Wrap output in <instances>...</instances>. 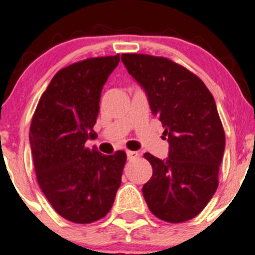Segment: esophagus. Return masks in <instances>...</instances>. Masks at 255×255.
Here are the masks:
<instances>
[{
  "mask_svg": "<svg viewBox=\"0 0 255 255\" xmlns=\"http://www.w3.org/2000/svg\"><path fill=\"white\" fill-rule=\"evenodd\" d=\"M126 154H128V159H129V160H132V159H135V158H137V156H139V153H137V151L128 150V151H126Z\"/></svg>",
  "mask_w": 255,
  "mask_h": 255,
  "instance_id": "34e87169",
  "label": "esophagus"
}]
</instances>
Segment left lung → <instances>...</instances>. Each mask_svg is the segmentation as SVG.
Returning a JSON list of instances; mask_svg holds the SVG:
<instances>
[{
    "instance_id": "8db88e82",
    "label": "left lung",
    "mask_w": 255,
    "mask_h": 255,
    "mask_svg": "<svg viewBox=\"0 0 255 255\" xmlns=\"http://www.w3.org/2000/svg\"><path fill=\"white\" fill-rule=\"evenodd\" d=\"M121 60L145 90L169 143L165 160L144 154L153 167L143 186L149 210L167 223L191 220L219 186L225 131L214 97L196 74L168 58L123 54Z\"/></svg>"
}]
</instances>
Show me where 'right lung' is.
Returning <instances> with one entry per match:
<instances>
[{
  "label": "right lung",
  "instance_id": "right-lung-1",
  "mask_svg": "<svg viewBox=\"0 0 255 255\" xmlns=\"http://www.w3.org/2000/svg\"><path fill=\"white\" fill-rule=\"evenodd\" d=\"M120 55L88 58L60 69L41 95L30 125L37 183L67 220L90 224L106 216L121 184L126 153L104 155L93 131L104 85Z\"/></svg>",
  "mask_w": 255,
  "mask_h": 255
}]
</instances>
